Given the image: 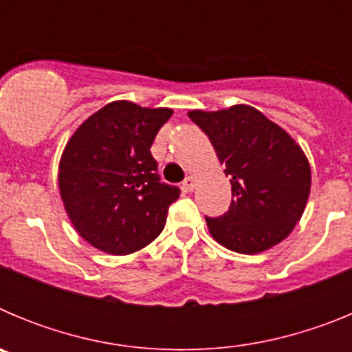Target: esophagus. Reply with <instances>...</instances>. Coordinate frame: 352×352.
Returning a JSON list of instances; mask_svg holds the SVG:
<instances>
[{"mask_svg":"<svg viewBox=\"0 0 352 352\" xmlns=\"http://www.w3.org/2000/svg\"><path fill=\"white\" fill-rule=\"evenodd\" d=\"M195 188V178L194 176H186L185 182H183V190L192 192Z\"/></svg>","mask_w":352,"mask_h":352,"instance_id":"1","label":"esophagus"}]
</instances>
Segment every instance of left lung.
I'll use <instances>...</instances> for the list:
<instances>
[{
    "instance_id": "8db88e82",
    "label": "left lung",
    "mask_w": 352,
    "mask_h": 352,
    "mask_svg": "<svg viewBox=\"0 0 352 352\" xmlns=\"http://www.w3.org/2000/svg\"><path fill=\"white\" fill-rule=\"evenodd\" d=\"M231 178L232 201L220 217H206L220 245L259 254L289 236L310 194V166L285 130L250 105L217 113L192 111Z\"/></svg>"
}]
</instances>
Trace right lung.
Here are the masks:
<instances>
[{"label": "right lung", "mask_w": 352, "mask_h": 352, "mask_svg": "<svg viewBox=\"0 0 352 352\" xmlns=\"http://www.w3.org/2000/svg\"><path fill=\"white\" fill-rule=\"evenodd\" d=\"M173 116L118 100L89 116L60 162V194L72 223L88 243L114 256L149 245L162 232L178 186L160 182L149 148Z\"/></svg>", "instance_id": "obj_1"}]
</instances>
